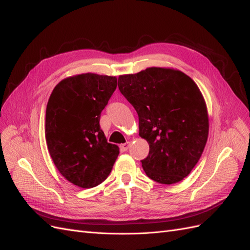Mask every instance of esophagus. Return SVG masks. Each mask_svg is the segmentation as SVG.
<instances>
[{
	"label": "esophagus",
	"instance_id": "1",
	"mask_svg": "<svg viewBox=\"0 0 250 250\" xmlns=\"http://www.w3.org/2000/svg\"><path fill=\"white\" fill-rule=\"evenodd\" d=\"M129 147H130V143L127 142V143L122 144V145H120V150L123 151V152H124V151H127Z\"/></svg>",
	"mask_w": 250,
	"mask_h": 250
}]
</instances>
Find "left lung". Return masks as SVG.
I'll use <instances>...</instances> for the list:
<instances>
[{"label": "left lung", "instance_id": "left-lung-1", "mask_svg": "<svg viewBox=\"0 0 250 250\" xmlns=\"http://www.w3.org/2000/svg\"><path fill=\"white\" fill-rule=\"evenodd\" d=\"M120 92L139 116L140 137L149 144L141 161L147 176L172 185L191 173L208 135L207 105L197 84L185 73L148 67L121 75Z\"/></svg>", "mask_w": 250, "mask_h": 250}]
</instances>
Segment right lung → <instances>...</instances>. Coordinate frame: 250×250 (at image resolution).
I'll list each match as a JSON object with an SVG mask.
<instances>
[{
	"instance_id": "1",
	"label": "right lung",
	"mask_w": 250,
	"mask_h": 250,
	"mask_svg": "<svg viewBox=\"0 0 250 250\" xmlns=\"http://www.w3.org/2000/svg\"><path fill=\"white\" fill-rule=\"evenodd\" d=\"M117 88V78L86 73L60 81L46 110V141L60 174L89 188L107 178L120 153L100 128L101 111Z\"/></svg>"
}]
</instances>
